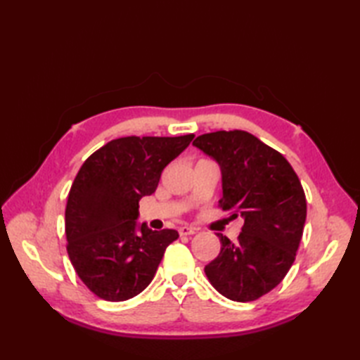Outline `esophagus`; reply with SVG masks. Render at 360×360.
<instances>
[{
	"instance_id": "34e87169",
	"label": "esophagus",
	"mask_w": 360,
	"mask_h": 360,
	"mask_svg": "<svg viewBox=\"0 0 360 360\" xmlns=\"http://www.w3.org/2000/svg\"><path fill=\"white\" fill-rule=\"evenodd\" d=\"M193 233H196V229L195 227H188V226L179 227V235L181 236H187V235H193Z\"/></svg>"
}]
</instances>
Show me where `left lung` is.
Masks as SVG:
<instances>
[{
	"mask_svg": "<svg viewBox=\"0 0 360 360\" xmlns=\"http://www.w3.org/2000/svg\"><path fill=\"white\" fill-rule=\"evenodd\" d=\"M193 145L221 168L219 207L244 219L236 243L217 233L219 255L204 272L231 300H257L285 278L295 259L307 221L300 179L285 156L240 129L198 136Z\"/></svg>",
	"mask_w": 360,
	"mask_h": 360,
	"instance_id": "1",
	"label": "left lung"
}]
</instances>
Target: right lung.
I'll use <instances>...</instances> for the list:
<instances>
[{
  "label": "right lung",
  "mask_w": 360,
  "mask_h": 360,
  "mask_svg": "<svg viewBox=\"0 0 360 360\" xmlns=\"http://www.w3.org/2000/svg\"><path fill=\"white\" fill-rule=\"evenodd\" d=\"M193 137H120L83 162L68 196L65 231L74 269L97 297L124 302L141 294L179 238L173 229L137 223L139 201L155 193L160 173Z\"/></svg>",
  "instance_id": "add662e5"
}]
</instances>
